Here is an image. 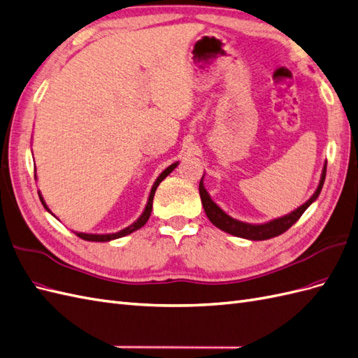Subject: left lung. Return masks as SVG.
<instances>
[{
	"instance_id": "obj_1",
	"label": "left lung",
	"mask_w": 358,
	"mask_h": 358,
	"mask_svg": "<svg viewBox=\"0 0 358 358\" xmlns=\"http://www.w3.org/2000/svg\"><path fill=\"white\" fill-rule=\"evenodd\" d=\"M325 171H327V162L324 164L322 167V173H321V179L317 187L315 189V192L312 194V197L308 199L306 203H303L301 206L296 208L295 210L289 212V214L274 218L271 221H266V223H259V224H253V223H245V221H239L234 217H230L229 214L221 209L217 203L210 199L209 192L205 188V183H203V178L200 180L199 185V191H200V199H201V205L203 209H205L206 215L209 218V221L215 227L221 229L226 234H230L238 238H244V239H250V241H265L269 238H275L278 235L285 234V231L292 227L296 221L299 220L304 214V210L312 205V203L317 199V196L321 194V189L324 185L325 180ZM205 176V175H203Z\"/></svg>"
}]
</instances>
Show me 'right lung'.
I'll list each match as a JSON object with an SVG mask.
<instances>
[{
  "label": "right lung",
  "mask_w": 358,
  "mask_h": 358,
  "mask_svg": "<svg viewBox=\"0 0 358 358\" xmlns=\"http://www.w3.org/2000/svg\"><path fill=\"white\" fill-rule=\"evenodd\" d=\"M178 166H179V161L173 162L171 166H169L166 170H164V171L161 173V175L157 178V180L153 182L152 189H150V194H149V199H148V203H146V208H144L143 214H141L137 220H135L132 224H129L128 227H124V229H122V230H119V231H113V234H84V231H73V234H75L76 236H80V238L84 239V241H92V243H110V241H114V239H119V238H123V236H127V235H131L132 231L141 229L144 224L148 223V220H149V217H150L152 205H153V196H155V191H157L158 185H159V183H161L164 179H166V178L170 175V173H171L173 170H175ZM34 178L37 179L36 175H34ZM38 197H41V201H42L43 208H45L48 212H50L51 215H54L52 212H51V209L48 208L43 196L41 194V191H38ZM54 217H55V215H54Z\"/></svg>",
  "instance_id": "obj_1"
}]
</instances>
